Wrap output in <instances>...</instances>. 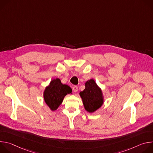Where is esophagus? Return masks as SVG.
Here are the masks:
<instances>
[{"instance_id":"obj_1","label":"esophagus","mask_w":153,"mask_h":153,"mask_svg":"<svg viewBox=\"0 0 153 153\" xmlns=\"http://www.w3.org/2000/svg\"><path fill=\"white\" fill-rule=\"evenodd\" d=\"M73 90L74 92L76 93L78 91V87H77V86H74L73 87Z\"/></svg>"}]
</instances>
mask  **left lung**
Here are the masks:
<instances>
[{
  "label": "left lung",
  "instance_id": "obj_1",
  "mask_svg": "<svg viewBox=\"0 0 153 153\" xmlns=\"http://www.w3.org/2000/svg\"><path fill=\"white\" fill-rule=\"evenodd\" d=\"M85 110L93 113L99 108L103 103V97L101 90L93 79L85 83V89L80 93Z\"/></svg>",
  "mask_w": 153,
  "mask_h": 153
}]
</instances>
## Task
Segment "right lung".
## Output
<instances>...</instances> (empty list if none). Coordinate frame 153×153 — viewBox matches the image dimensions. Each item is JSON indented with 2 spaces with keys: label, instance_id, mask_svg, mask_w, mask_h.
<instances>
[{
  "label": "right lung",
  "instance_id": "1",
  "mask_svg": "<svg viewBox=\"0 0 153 153\" xmlns=\"http://www.w3.org/2000/svg\"><path fill=\"white\" fill-rule=\"evenodd\" d=\"M72 90L65 84H62L59 79L51 81L43 94L44 100L52 111L57 110L62 103L64 97L67 94H70Z\"/></svg>",
  "mask_w": 153,
  "mask_h": 153
}]
</instances>
